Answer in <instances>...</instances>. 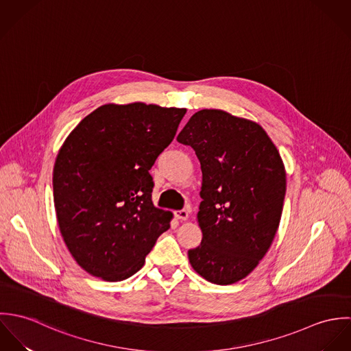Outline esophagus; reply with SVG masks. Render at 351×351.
<instances>
[{"mask_svg":"<svg viewBox=\"0 0 351 351\" xmlns=\"http://www.w3.org/2000/svg\"><path fill=\"white\" fill-rule=\"evenodd\" d=\"M176 217L178 220H186L189 217V213L186 209H180V210H176Z\"/></svg>","mask_w":351,"mask_h":351,"instance_id":"obj_1","label":"esophagus"}]
</instances>
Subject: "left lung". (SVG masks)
Listing matches in <instances>:
<instances>
[{
  "label": "left lung",
  "instance_id": "left-lung-1",
  "mask_svg": "<svg viewBox=\"0 0 351 351\" xmlns=\"http://www.w3.org/2000/svg\"><path fill=\"white\" fill-rule=\"evenodd\" d=\"M177 141L195 150L202 171V241L188 251L191 265L209 282L234 284L256 267L278 230L282 159L261 125L220 109L195 113Z\"/></svg>",
  "mask_w": 351,
  "mask_h": 351
}]
</instances>
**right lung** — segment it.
<instances>
[{
    "instance_id": "1",
    "label": "right lung",
    "mask_w": 351,
    "mask_h": 351,
    "mask_svg": "<svg viewBox=\"0 0 351 351\" xmlns=\"http://www.w3.org/2000/svg\"><path fill=\"white\" fill-rule=\"evenodd\" d=\"M185 108L106 104L64 141L52 186L60 234L77 263L105 281L135 274L171 213L154 206L149 170L174 139Z\"/></svg>"
}]
</instances>
